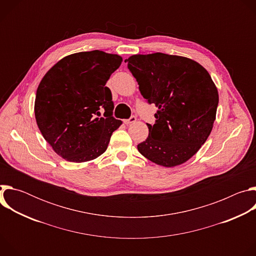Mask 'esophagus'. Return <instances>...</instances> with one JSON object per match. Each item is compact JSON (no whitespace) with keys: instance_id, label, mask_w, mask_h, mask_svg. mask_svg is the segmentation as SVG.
<instances>
[{"instance_id":"34e87169","label":"esophagus","mask_w":256,"mask_h":256,"mask_svg":"<svg viewBox=\"0 0 256 256\" xmlns=\"http://www.w3.org/2000/svg\"><path fill=\"white\" fill-rule=\"evenodd\" d=\"M136 122V116H132L130 118L124 120V124H134Z\"/></svg>"}]
</instances>
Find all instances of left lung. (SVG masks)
<instances>
[{
	"instance_id": "obj_1",
	"label": "left lung",
	"mask_w": 256,
	"mask_h": 256,
	"mask_svg": "<svg viewBox=\"0 0 256 256\" xmlns=\"http://www.w3.org/2000/svg\"><path fill=\"white\" fill-rule=\"evenodd\" d=\"M124 62L142 97L158 108L138 152L163 167L186 163L202 148L216 120L218 93L208 72L192 58L162 52L134 54Z\"/></svg>"
}]
</instances>
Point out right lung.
Returning a JSON list of instances; mask_svg holds the SVG:
<instances>
[{
	"label": "right lung",
	"mask_w": 256,
	"mask_h": 256,
	"mask_svg": "<svg viewBox=\"0 0 256 256\" xmlns=\"http://www.w3.org/2000/svg\"><path fill=\"white\" fill-rule=\"evenodd\" d=\"M122 62L120 56L102 50L76 52L60 60L42 79L34 102L36 124L64 160L96 159L122 124L112 116V92L105 86ZM101 106L104 118H96Z\"/></svg>",
	"instance_id": "right-lung-1"
}]
</instances>
